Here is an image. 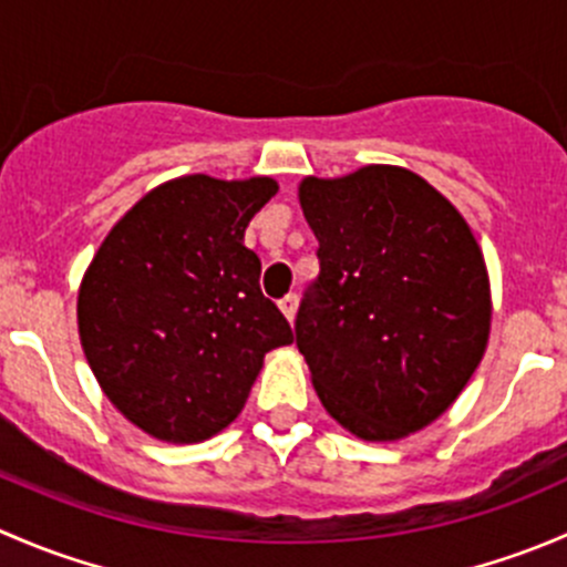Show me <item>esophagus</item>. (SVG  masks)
I'll list each match as a JSON object with an SVG mask.
<instances>
[{
	"mask_svg": "<svg viewBox=\"0 0 567 567\" xmlns=\"http://www.w3.org/2000/svg\"><path fill=\"white\" fill-rule=\"evenodd\" d=\"M296 307H299V296H296V293H288V296H282V299H279V310H282V316L288 320H293Z\"/></svg>",
	"mask_w": 567,
	"mask_h": 567,
	"instance_id": "obj_1",
	"label": "esophagus"
}]
</instances>
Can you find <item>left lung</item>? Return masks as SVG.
<instances>
[{
  "instance_id": "obj_1",
  "label": "left lung",
  "mask_w": 567,
  "mask_h": 567,
  "mask_svg": "<svg viewBox=\"0 0 567 567\" xmlns=\"http://www.w3.org/2000/svg\"><path fill=\"white\" fill-rule=\"evenodd\" d=\"M320 271L296 346L331 416L394 442L453 405L488 342L491 288L463 216L420 175L370 164L299 188Z\"/></svg>"
}]
</instances>
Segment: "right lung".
Here are the masks:
<instances>
[{
    "label": "right lung",
    "instance_id": "right-lung-1",
    "mask_svg": "<svg viewBox=\"0 0 567 567\" xmlns=\"http://www.w3.org/2000/svg\"><path fill=\"white\" fill-rule=\"evenodd\" d=\"M271 177L186 175L153 188L101 244L79 290V337L106 398L151 436L203 442L247 403L293 331L260 290L249 219Z\"/></svg>",
    "mask_w": 567,
    "mask_h": 567
}]
</instances>
